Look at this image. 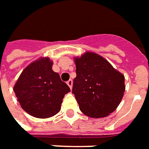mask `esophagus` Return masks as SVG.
Segmentation results:
<instances>
[{
  "instance_id": "esophagus-1",
  "label": "esophagus",
  "mask_w": 149,
  "mask_h": 149,
  "mask_svg": "<svg viewBox=\"0 0 149 149\" xmlns=\"http://www.w3.org/2000/svg\"><path fill=\"white\" fill-rule=\"evenodd\" d=\"M67 84H68V86L70 87V88H72V86H73L72 79H69V80L67 81Z\"/></svg>"
}]
</instances>
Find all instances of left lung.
I'll return each mask as SVG.
<instances>
[{"label":"left lung","mask_w":149,"mask_h":149,"mask_svg":"<svg viewBox=\"0 0 149 149\" xmlns=\"http://www.w3.org/2000/svg\"><path fill=\"white\" fill-rule=\"evenodd\" d=\"M74 61L76 77L72 93L80 111L92 118L109 116L122 100L125 76L94 52H85L74 57Z\"/></svg>","instance_id":"obj_1"}]
</instances>
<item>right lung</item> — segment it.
<instances>
[{
  "mask_svg": "<svg viewBox=\"0 0 149 149\" xmlns=\"http://www.w3.org/2000/svg\"><path fill=\"white\" fill-rule=\"evenodd\" d=\"M53 62L42 57L23 70L14 86L21 107L37 118H49L57 114L65 95L70 89L52 70Z\"/></svg>",
  "mask_w": 149,
  "mask_h": 149,
  "instance_id": "obj_1",
  "label": "right lung"
}]
</instances>
